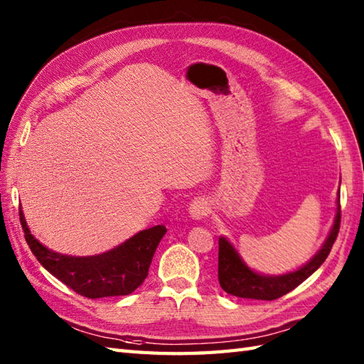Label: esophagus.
<instances>
[{
	"label": "esophagus",
	"instance_id": "1",
	"mask_svg": "<svg viewBox=\"0 0 364 364\" xmlns=\"http://www.w3.org/2000/svg\"><path fill=\"white\" fill-rule=\"evenodd\" d=\"M210 211H211L210 203H208L205 198H196L194 202H191V205H189L191 218L196 219V220L205 219L206 215L210 214Z\"/></svg>",
	"mask_w": 364,
	"mask_h": 364
}]
</instances>
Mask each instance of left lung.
I'll list each match as a JSON object with an SVG mask.
<instances>
[{
	"label": "left lung",
	"instance_id": "left-lung-1",
	"mask_svg": "<svg viewBox=\"0 0 364 364\" xmlns=\"http://www.w3.org/2000/svg\"><path fill=\"white\" fill-rule=\"evenodd\" d=\"M339 194V192H338ZM339 225H341V208H336L335 223L330 230V235L323 242L322 249L314 257L301 266L296 272L284 275H261L245 266V262L239 257L236 249L225 237H219V283L220 288L231 296L241 299H257V300H275L284 296L300 283H304L308 277L314 274L327 259L328 253L333 247Z\"/></svg>",
	"mask_w": 364,
	"mask_h": 364
}]
</instances>
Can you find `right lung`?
<instances>
[{
  "label": "right lung",
  "mask_w": 364,
  "mask_h": 364,
  "mask_svg": "<svg viewBox=\"0 0 364 364\" xmlns=\"http://www.w3.org/2000/svg\"><path fill=\"white\" fill-rule=\"evenodd\" d=\"M18 214L25 239L37 261L58 280L87 299L128 296L137 289L149 275L154 250L167 231L164 225H156L139 231L102 255L68 257L38 242L31 235L21 208Z\"/></svg>",
  "instance_id": "right-lung-1"
}]
</instances>
